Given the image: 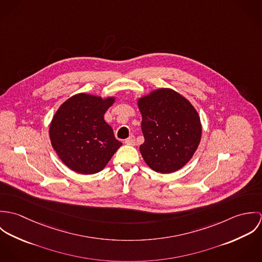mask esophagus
Here are the masks:
<instances>
[{"label":"esophagus","instance_id":"34e87169","mask_svg":"<svg viewBox=\"0 0 262 262\" xmlns=\"http://www.w3.org/2000/svg\"><path fill=\"white\" fill-rule=\"evenodd\" d=\"M125 144H127V145H135L136 144V140H135V137L134 136H130L129 138H127L126 140H125Z\"/></svg>","mask_w":262,"mask_h":262}]
</instances>
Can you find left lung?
I'll list each match as a JSON object with an SVG mask.
<instances>
[{"label": "left lung", "mask_w": 262, "mask_h": 262, "mask_svg": "<svg viewBox=\"0 0 262 262\" xmlns=\"http://www.w3.org/2000/svg\"><path fill=\"white\" fill-rule=\"evenodd\" d=\"M137 105L144 135L140 152L146 164L160 173L184 167L202 138L201 119L194 107L168 88L151 91L137 100Z\"/></svg>", "instance_id": "8db88e82"}]
</instances>
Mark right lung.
Wrapping results in <instances>:
<instances>
[{
  "label": "right lung",
  "mask_w": 262,
  "mask_h": 262,
  "mask_svg": "<svg viewBox=\"0 0 262 262\" xmlns=\"http://www.w3.org/2000/svg\"><path fill=\"white\" fill-rule=\"evenodd\" d=\"M116 97L79 93L63 102L49 126L51 145L73 171L93 174L108 164L122 143L104 120Z\"/></svg>",
  "instance_id": "right-lung-1"
}]
</instances>
